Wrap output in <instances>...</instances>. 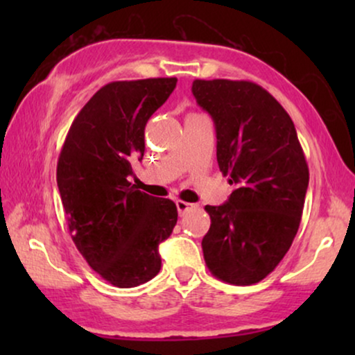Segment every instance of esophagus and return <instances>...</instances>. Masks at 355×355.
<instances>
[{"label": "esophagus", "instance_id": "34e87169", "mask_svg": "<svg viewBox=\"0 0 355 355\" xmlns=\"http://www.w3.org/2000/svg\"><path fill=\"white\" fill-rule=\"evenodd\" d=\"M176 207H178L179 215H184V213L189 211V210H191V208H193L196 205H193V203L184 202V200H176Z\"/></svg>", "mask_w": 355, "mask_h": 355}]
</instances>
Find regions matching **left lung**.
Segmentation results:
<instances>
[{
	"label": "left lung",
	"mask_w": 355,
	"mask_h": 355,
	"mask_svg": "<svg viewBox=\"0 0 355 355\" xmlns=\"http://www.w3.org/2000/svg\"><path fill=\"white\" fill-rule=\"evenodd\" d=\"M192 94L213 118L218 166L234 186L226 203L205 207L203 259L225 283L255 284L297 234L309 187L304 150L291 116L255 82L196 79Z\"/></svg>",
	"instance_id": "8db88e82"
}]
</instances>
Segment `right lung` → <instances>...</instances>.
I'll use <instances>...</instances> for the list:
<instances>
[{"mask_svg":"<svg viewBox=\"0 0 355 355\" xmlns=\"http://www.w3.org/2000/svg\"><path fill=\"white\" fill-rule=\"evenodd\" d=\"M176 77L110 82L72 121L56 179L77 250L116 288L158 275V245L178 221L176 203L128 181L145 152V125L176 87Z\"/></svg>","mask_w":355,"mask_h":355,"instance_id":"obj_1","label":"right lung"}]
</instances>
